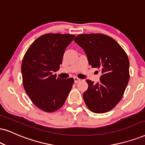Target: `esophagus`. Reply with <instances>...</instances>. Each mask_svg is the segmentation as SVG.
<instances>
[{"label":"esophagus","mask_w":145,"mask_h":145,"mask_svg":"<svg viewBox=\"0 0 145 145\" xmlns=\"http://www.w3.org/2000/svg\"><path fill=\"white\" fill-rule=\"evenodd\" d=\"M74 80L75 83H77V82H78L80 81V79L78 78H77V77H74Z\"/></svg>","instance_id":"1"}]
</instances>
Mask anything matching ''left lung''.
I'll list each match as a JSON object with an SVG mask.
<instances>
[{
  "label": "left lung",
  "instance_id": "8db88e82",
  "mask_svg": "<svg viewBox=\"0 0 145 145\" xmlns=\"http://www.w3.org/2000/svg\"><path fill=\"white\" fill-rule=\"evenodd\" d=\"M74 41L85 51L89 65L102 74L96 84L86 80L88 88L83 94L85 104L95 113L111 110L121 100L129 83L127 55L114 39L104 34H81Z\"/></svg>",
  "mask_w": 145,
  "mask_h": 145
}]
</instances>
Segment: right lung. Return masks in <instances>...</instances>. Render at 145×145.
I'll return each instance as SVG.
<instances>
[{
  "mask_svg": "<svg viewBox=\"0 0 145 145\" xmlns=\"http://www.w3.org/2000/svg\"><path fill=\"white\" fill-rule=\"evenodd\" d=\"M75 35L47 33L37 38L24 56L21 65L24 88L42 110L52 112L63 105L71 91L73 78H57L54 72L62 63L65 49Z\"/></svg>",
  "mask_w": 145,
  "mask_h": 145,
  "instance_id": "right-lung-1",
  "label": "right lung"
}]
</instances>
